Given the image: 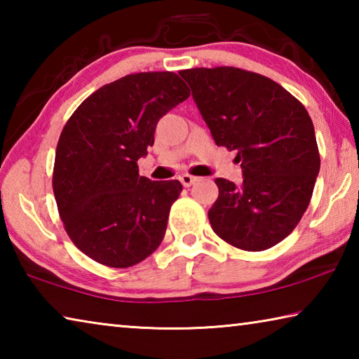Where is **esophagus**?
<instances>
[{"label": "esophagus", "instance_id": "34e87169", "mask_svg": "<svg viewBox=\"0 0 359 359\" xmlns=\"http://www.w3.org/2000/svg\"><path fill=\"white\" fill-rule=\"evenodd\" d=\"M198 180H199V177H194V175H190V174L180 175V182L184 187H191L193 184H196Z\"/></svg>", "mask_w": 359, "mask_h": 359}]
</instances>
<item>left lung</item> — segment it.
<instances>
[{
    "mask_svg": "<svg viewBox=\"0 0 359 359\" xmlns=\"http://www.w3.org/2000/svg\"><path fill=\"white\" fill-rule=\"evenodd\" d=\"M217 145L236 150L242 180L215 179L212 229L248 252L274 247L296 228L320 172L312 118L282 85L231 66L180 71Z\"/></svg>",
    "mask_w": 359,
    "mask_h": 359,
    "instance_id": "8db88e82",
    "label": "left lung"
}]
</instances>
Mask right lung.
<instances>
[{
    "instance_id": "obj_1",
    "label": "right lung",
    "mask_w": 359,
    "mask_h": 359,
    "mask_svg": "<svg viewBox=\"0 0 359 359\" xmlns=\"http://www.w3.org/2000/svg\"><path fill=\"white\" fill-rule=\"evenodd\" d=\"M190 96L174 72H137L96 90L66 121L53 166V194L79 250L109 267L141 263L161 244L179 180L151 182L137 160L158 120Z\"/></svg>"
}]
</instances>
